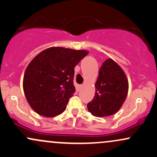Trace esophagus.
<instances>
[{
	"label": "esophagus",
	"mask_w": 157,
	"mask_h": 157,
	"mask_svg": "<svg viewBox=\"0 0 157 157\" xmlns=\"http://www.w3.org/2000/svg\"><path fill=\"white\" fill-rule=\"evenodd\" d=\"M82 86H82V85H81V86H80V87H81V88H82Z\"/></svg>",
	"instance_id": "esophagus-1"
}]
</instances>
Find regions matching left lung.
Here are the masks:
<instances>
[{"label":"left lung","instance_id":"8db88e82","mask_svg":"<svg viewBox=\"0 0 157 157\" xmlns=\"http://www.w3.org/2000/svg\"><path fill=\"white\" fill-rule=\"evenodd\" d=\"M95 95L88 103V110L95 117L111 116L125 102L128 91V80L125 72L111 58L102 65L95 83Z\"/></svg>","mask_w":157,"mask_h":157}]
</instances>
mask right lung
I'll return each mask as SVG.
<instances>
[{"instance_id": "1", "label": "right lung", "mask_w": 157, "mask_h": 157, "mask_svg": "<svg viewBox=\"0 0 157 157\" xmlns=\"http://www.w3.org/2000/svg\"><path fill=\"white\" fill-rule=\"evenodd\" d=\"M88 54L83 49L50 47L34 57L25 71L23 88L36 113L54 117L63 112L75 92V67Z\"/></svg>"}]
</instances>
